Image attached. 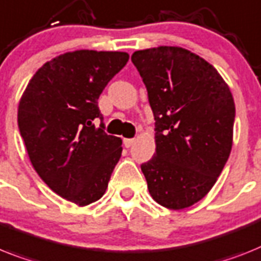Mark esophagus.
Segmentation results:
<instances>
[{"label":"esophagus","instance_id":"1","mask_svg":"<svg viewBox=\"0 0 261 261\" xmlns=\"http://www.w3.org/2000/svg\"><path fill=\"white\" fill-rule=\"evenodd\" d=\"M135 143V139H123V144H124V147H131V146H133V144Z\"/></svg>","mask_w":261,"mask_h":261}]
</instances>
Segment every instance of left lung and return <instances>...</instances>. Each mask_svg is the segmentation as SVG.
Segmentation results:
<instances>
[{
  "instance_id": "1",
  "label": "left lung",
  "mask_w": 261,
  "mask_h": 261,
  "mask_svg": "<svg viewBox=\"0 0 261 261\" xmlns=\"http://www.w3.org/2000/svg\"><path fill=\"white\" fill-rule=\"evenodd\" d=\"M131 61L155 118V155L141 166L158 204L183 210L208 194L228 161L235 102L218 70L179 46L138 50Z\"/></svg>"
}]
</instances>
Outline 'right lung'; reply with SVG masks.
Wrapping results in <instances>:
<instances>
[{
	"label": "right lung",
	"instance_id": "obj_1",
	"mask_svg": "<svg viewBox=\"0 0 261 261\" xmlns=\"http://www.w3.org/2000/svg\"><path fill=\"white\" fill-rule=\"evenodd\" d=\"M127 61L124 51L65 53L37 70L19 100V133L33 167L78 207L103 196L122 155V139L103 131L98 98Z\"/></svg>",
	"mask_w": 261,
	"mask_h": 261
}]
</instances>
